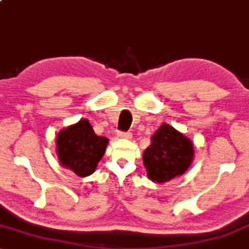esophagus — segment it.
Segmentation results:
<instances>
[{
    "mask_svg": "<svg viewBox=\"0 0 249 249\" xmlns=\"http://www.w3.org/2000/svg\"><path fill=\"white\" fill-rule=\"evenodd\" d=\"M118 137H119V138H124V139H130V138L132 137V135H131V132L120 131V132H118Z\"/></svg>",
    "mask_w": 249,
    "mask_h": 249,
    "instance_id": "1",
    "label": "esophagus"
}]
</instances>
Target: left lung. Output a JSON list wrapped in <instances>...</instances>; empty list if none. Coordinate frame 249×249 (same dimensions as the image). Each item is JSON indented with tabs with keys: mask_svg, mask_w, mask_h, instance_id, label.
Segmentation results:
<instances>
[{
	"mask_svg": "<svg viewBox=\"0 0 249 249\" xmlns=\"http://www.w3.org/2000/svg\"><path fill=\"white\" fill-rule=\"evenodd\" d=\"M194 144L183 133L162 124L151 136L142 159L147 176L154 182H167L183 175L194 160Z\"/></svg>",
	"mask_w": 249,
	"mask_h": 249,
	"instance_id": "8db88e82",
	"label": "left lung"
}]
</instances>
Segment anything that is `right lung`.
Here are the masks:
<instances>
[{"instance_id": "right-lung-1", "label": "right lung", "mask_w": 249, "mask_h": 249, "mask_svg": "<svg viewBox=\"0 0 249 249\" xmlns=\"http://www.w3.org/2000/svg\"><path fill=\"white\" fill-rule=\"evenodd\" d=\"M108 142V138L95 135L89 120L81 119L58 133L56 155L61 166L87 177L95 171Z\"/></svg>"}]
</instances>
